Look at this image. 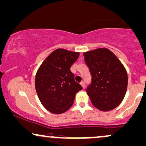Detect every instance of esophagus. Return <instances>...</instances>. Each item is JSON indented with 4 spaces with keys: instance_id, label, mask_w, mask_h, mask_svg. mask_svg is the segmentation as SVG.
I'll return each instance as SVG.
<instances>
[{
    "instance_id": "34e87169",
    "label": "esophagus",
    "mask_w": 146,
    "mask_h": 146,
    "mask_svg": "<svg viewBox=\"0 0 146 146\" xmlns=\"http://www.w3.org/2000/svg\"><path fill=\"white\" fill-rule=\"evenodd\" d=\"M81 86H82V88H85V87H86V84H85V82H84V81H82V82H81Z\"/></svg>"
}]
</instances>
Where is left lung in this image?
I'll list each match as a JSON object with an SVG mask.
<instances>
[{"mask_svg": "<svg viewBox=\"0 0 146 146\" xmlns=\"http://www.w3.org/2000/svg\"><path fill=\"white\" fill-rule=\"evenodd\" d=\"M91 84L86 92L94 106L102 111L113 110L123 101L127 88V74L123 64L106 48L84 53Z\"/></svg>", "mask_w": 146, "mask_h": 146, "instance_id": "8db88e82", "label": "left lung"}]
</instances>
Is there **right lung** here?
<instances>
[{"instance_id": "obj_1", "label": "right lung", "mask_w": 146, "mask_h": 146, "mask_svg": "<svg viewBox=\"0 0 146 146\" xmlns=\"http://www.w3.org/2000/svg\"><path fill=\"white\" fill-rule=\"evenodd\" d=\"M79 56V52L62 48L53 51L44 60L35 76V90L44 107L60 114L72 106L75 95L82 86L74 80L70 67Z\"/></svg>"}]
</instances>
